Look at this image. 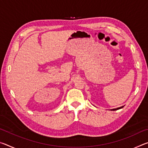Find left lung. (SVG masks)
Here are the masks:
<instances>
[{
	"label": "left lung",
	"instance_id": "1",
	"mask_svg": "<svg viewBox=\"0 0 148 148\" xmlns=\"http://www.w3.org/2000/svg\"><path fill=\"white\" fill-rule=\"evenodd\" d=\"M124 107V106H121V107H119V108H114V109H111L110 110H112V111H115V110H119V109H121V108H123Z\"/></svg>",
	"mask_w": 148,
	"mask_h": 148
}]
</instances>
